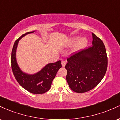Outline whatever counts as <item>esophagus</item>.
<instances>
[{
    "label": "esophagus",
    "mask_w": 120,
    "mask_h": 120,
    "mask_svg": "<svg viewBox=\"0 0 120 120\" xmlns=\"http://www.w3.org/2000/svg\"><path fill=\"white\" fill-rule=\"evenodd\" d=\"M66 64H67V61H64V60H63V61H61V65H62V67H65V66Z\"/></svg>",
    "instance_id": "1"
}]
</instances>
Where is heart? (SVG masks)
Returning <instances> with one entry per match:
<instances>
[{"label": "heart", "instance_id": "obj_1", "mask_svg": "<svg viewBox=\"0 0 120 120\" xmlns=\"http://www.w3.org/2000/svg\"><path fill=\"white\" fill-rule=\"evenodd\" d=\"M78 37H75V38H73L70 40L69 44L70 45L72 46V45H74L75 43H76L77 42L78 43H77L76 45H75V51H78L79 50V49H83L84 47L86 46L87 44V41L86 38H81L78 41Z\"/></svg>", "mask_w": 120, "mask_h": 120}]
</instances>
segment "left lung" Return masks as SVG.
<instances>
[{
    "label": "left lung",
    "mask_w": 120,
    "mask_h": 120,
    "mask_svg": "<svg viewBox=\"0 0 120 120\" xmlns=\"http://www.w3.org/2000/svg\"><path fill=\"white\" fill-rule=\"evenodd\" d=\"M93 46L78 50L67 59L66 79L70 88L77 93L89 91L105 75L108 58L104 43L92 33Z\"/></svg>",
    "instance_id": "1"
}]
</instances>
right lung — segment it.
<instances>
[{
  "label": "right lung",
  "mask_w": 120,
  "mask_h": 120,
  "mask_svg": "<svg viewBox=\"0 0 120 120\" xmlns=\"http://www.w3.org/2000/svg\"><path fill=\"white\" fill-rule=\"evenodd\" d=\"M23 34L15 41L12 51L11 67L13 75L20 85L27 91L35 94H41L48 91L50 89L52 81L60 68H61V61L48 64L46 67L35 74L30 75L24 73L20 70L17 64L16 59V52L19 40L27 34Z\"/></svg>",
  "instance_id": "add662e5"
}]
</instances>
